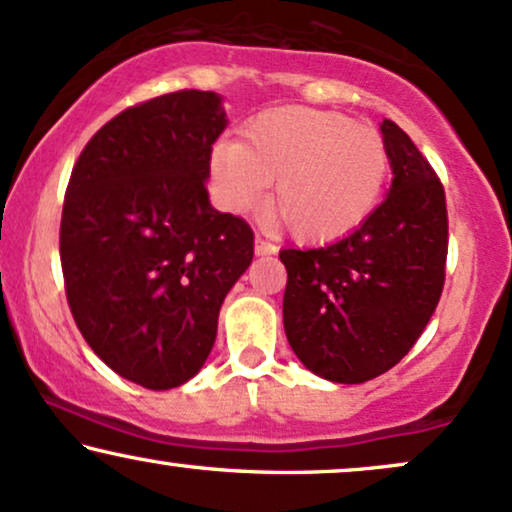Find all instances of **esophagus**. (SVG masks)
Returning <instances> with one entry per match:
<instances>
[{
  "label": "esophagus",
  "mask_w": 512,
  "mask_h": 512,
  "mask_svg": "<svg viewBox=\"0 0 512 512\" xmlns=\"http://www.w3.org/2000/svg\"><path fill=\"white\" fill-rule=\"evenodd\" d=\"M255 252H257V255H274L276 245L269 243V240H264L262 236H257L255 238Z\"/></svg>",
  "instance_id": "34e87169"
}]
</instances>
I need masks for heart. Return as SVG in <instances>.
I'll use <instances>...</instances> for the list:
<instances>
[{
  "label": "heart",
  "instance_id": "heart-1",
  "mask_svg": "<svg viewBox=\"0 0 512 512\" xmlns=\"http://www.w3.org/2000/svg\"><path fill=\"white\" fill-rule=\"evenodd\" d=\"M209 174L231 212L260 207L274 183V209L300 243L348 236L377 207L389 150L369 126L310 107H276L252 116L240 143H217Z\"/></svg>",
  "mask_w": 512,
  "mask_h": 512
}]
</instances>
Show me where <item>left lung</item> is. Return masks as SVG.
I'll list each match as a JSON object with an SVG mask.
<instances>
[{
  "label": "left lung",
  "instance_id": "left-lung-1",
  "mask_svg": "<svg viewBox=\"0 0 512 512\" xmlns=\"http://www.w3.org/2000/svg\"><path fill=\"white\" fill-rule=\"evenodd\" d=\"M393 183L348 238L281 250L283 329L300 362L338 384L398 365L422 336L446 281L448 212L441 178L410 135L381 123Z\"/></svg>",
  "mask_w": 512,
  "mask_h": 512
}]
</instances>
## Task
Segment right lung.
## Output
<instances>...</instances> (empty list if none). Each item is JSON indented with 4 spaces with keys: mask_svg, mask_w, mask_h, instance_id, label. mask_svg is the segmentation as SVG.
Masks as SVG:
<instances>
[{
    "mask_svg": "<svg viewBox=\"0 0 512 512\" xmlns=\"http://www.w3.org/2000/svg\"><path fill=\"white\" fill-rule=\"evenodd\" d=\"M219 97L178 90L123 109L73 164L59 255L73 322L116 374L152 391L186 384L217 338L255 233L209 205Z\"/></svg>",
    "mask_w": 512,
    "mask_h": 512,
    "instance_id": "add662e5",
    "label": "right lung"
}]
</instances>
